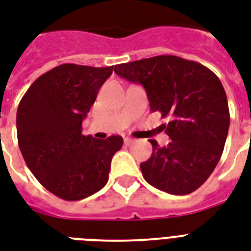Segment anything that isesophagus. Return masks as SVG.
Wrapping results in <instances>:
<instances>
[{"label":"esophagus","mask_w":251,"mask_h":251,"mask_svg":"<svg viewBox=\"0 0 251 251\" xmlns=\"http://www.w3.org/2000/svg\"><path fill=\"white\" fill-rule=\"evenodd\" d=\"M124 142H125V145H127V146H129V145H133V143L135 142V139H133V138H125V139H124Z\"/></svg>","instance_id":"obj_1"}]
</instances>
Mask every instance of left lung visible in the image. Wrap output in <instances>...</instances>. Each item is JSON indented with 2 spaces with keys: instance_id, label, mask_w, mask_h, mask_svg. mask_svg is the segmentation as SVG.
<instances>
[{
  "instance_id": "1",
  "label": "left lung",
  "mask_w": 251,
  "mask_h": 251,
  "mask_svg": "<svg viewBox=\"0 0 251 251\" xmlns=\"http://www.w3.org/2000/svg\"><path fill=\"white\" fill-rule=\"evenodd\" d=\"M114 72L141 84L152 112L171 121L163 129L171 138L141 163L145 180L171 195H188L209 177L223 154L229 130V106L220 79L200 63L159 55L114 67Z\"/></svg>"
}]
</instances>
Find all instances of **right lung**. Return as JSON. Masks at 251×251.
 <instances>
[{
  "label": "right lung",
  "instance_id": "add662e5",
  "mask_svg": "<svg viewBox=\"0 0 251 251\" xmlns=\"http://www.w3.org/2000/svg\"><path fill=\"white\" fill-rule=\"evenodd\" d=\"M113 67L62 64L31 84L17 110V135L24 159L46 189L68 201L100 191L113 155L124 139H95L81 124Z\"/></svg>",
  "mask_w": 251,
  "mask_h": 251
}]
</instances>
